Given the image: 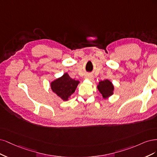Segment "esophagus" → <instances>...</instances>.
<instances>
[{
    "label": "esophagus",
    "instance_id": "34e87169",
    "mask_svg": "<svg viewBox=\"0 0 157 157\" xmlns=\"http://www.w3.org/2000/svg\"><path fill=\"white\" fill-rule=\"evenodd\" d=\"M85 78L86 79H89V80H92V79H93L94 76H93V75L92 74H86V75H85Z\"/></svg>",
    "mask_w": 157,
    "mask_h": 157
}]
</instances>
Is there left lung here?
<instances>
[{
	"instance_id": "obj_1",
	"label": "left lung",
	"mask_w": 157,
	"mask_h": 157,
	"mask_svg": "<svg viewBox=\"0 0 157 157\" xmlns=\"http://www.w3.org/2000/svg\"><path fill=\"white\" fill-rule=\"evenodd\" d=\"M98 89L100 93L102 94L103 97L106 98L113 94V85L108 79H105L99 82Z\"/></svg>"
}]
</instances>
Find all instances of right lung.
I'll list each match as a JSON object with an SVG mask.
<instances>
[{
	"instance_id": "add662e5",
	"label": "right lung",
	"mask_w": 157,
	"mask_h": 157,
	"mask_svg": "<svg viewBox=\"0 0 157 157\" xmlns=\"http://www.w3.org/2000/svg\"><path fill=\"white\" fill-rule=\"evenodd\" d=\"M79 81L75 80L66 73L62 77L55 80L51 83L53 91L56 93L60 98L67 100L70 95L72 94L76 89Z\"/></svg>"
}]
</instances>
